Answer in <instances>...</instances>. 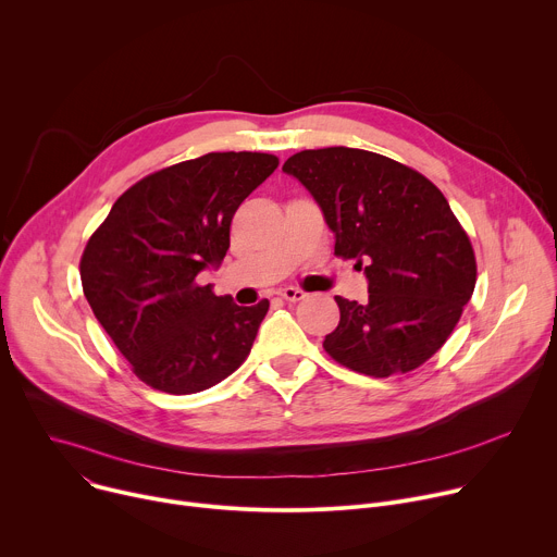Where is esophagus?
Returning a JSON list of instances; mask_svg holds the SVG:
<instances>
[{"mask_svg": "<svg viewBox=\"0 0 557 557\" xmlns=\"http://www.w3.org/2000/svg\"><path fill=\"white\" fill-rule=\"evenodd\" d=\"M280 295H282V299H286V301H301V299L306 297V293H304V290H299V288H295V286H286V288H282V290H280Z\"/></svg>", "mask_w": 557, "mask_h": 557, "instance_id": "esophagus-1", "label": "esophagus"}]
</instances>
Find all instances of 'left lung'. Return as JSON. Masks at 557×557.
<instances>
[{"label": "left lung", "instance_id": "obj_1", "mask_svg": "<svg viewBox=\"0 0 557 557\" xmlns=\"http://www.w3.org/2000/svg\"><path fill=\"white\" fill-rule=\"evenodd\" d=\"M282 172L320 205L335 256L357 260L368 280V301L335 297L342 317L326 352L368 376L425 363L475 286L471 243L445 196L419 172L352 147L304 149Z\"/></svg>", "mask_w": 557, "mask_h": 557}]
</instances>
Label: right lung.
<instances>
[{
	"instance_id": "right-lung-1",
	"label": "right lung",
	"mask_w": 557,
	"mask_h": 557,
	"mask_svg": "<svg viewBox=\"0 0 557 557\" xmlns=\"http://www.w3.org/2000/svg\"><path fill=\"white\" fill-rule=\"evenodd\" d=\"M277 165L260 151H211L172 165L129 187L90 237L86 299L153 389H207L251 352L269 299L237 306L198 275L222 264L233 213Z\"/></svg>"
}]
</instances>
